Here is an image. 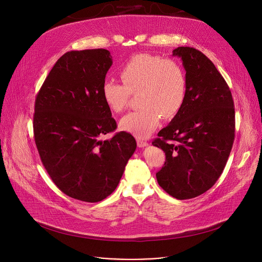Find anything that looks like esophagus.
Wrapping results in <instances>:
<instances>
[{
  "instance_id": "obj_1",
  "label": "esophagus",
  "mask_w": 262,
  "mask_h": 262,
  "mask_svg": "<svg viewBox=\"0 0 262 262\" xmlns=\"http://www.w3.org/2000/svg\"><path fill=\"white\" fill-rule=\"evenodd\" d=\"M137 144H138V146H139L140 148L145 147V146H147V145H148V143H147L146 141L142 140V139H138V140H137Z\"/></svg>"
}]
</instances>
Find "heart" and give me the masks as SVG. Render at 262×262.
Wrapping results in <instances>:
<instances>
[{"mask_svg":"<svg viewBox=\"0 0 262 262\" xmlns=\"http://www.w3.org/2000/svg\"><path fill=\"white\" fill-rule=\"evenodd\" d=\"M123 84L105 80L101 94L106 106L114 113H121L129 102L132 94H139L137 111L123 116L119 122L122 130L138 138L150 135L159 125L162 116L173 118L181 108L186 79L182 67L175 61L151 54L133 56L121 68Z\"/></svg>","mask_w":262,"mask_h":262,"instance_id":"b5f03b06","label":"heart"}]
</instances>
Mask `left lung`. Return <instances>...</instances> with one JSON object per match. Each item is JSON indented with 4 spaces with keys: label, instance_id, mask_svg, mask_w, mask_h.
Instances as JSON below:
<instances>
[{
    "label": "left lung",
    "instance_id": "obj_1",
    "mask_svg": "<svg viewBox=\"0 0 262 262\" xmlns=\"http://www.w3.org/2000/svg\"><path fill=\"white\" fill-rule=\"evenodd\" d=\"M173 56L185 70V98L152 145L166 154L157 173L160 186L184 200L205 193L221 176L234 141L235 113L227 83L204 54L180 47Z\"/></svg>",
    "mask_w": 262,
    "mask_h": 262
}]
</instances>
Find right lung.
<instances>
[{
    "mask_svg": "<svg viewBox=\"0 0 262 262\" xmlns=\"http://www.w3.org/2000/svg\"><path fill=\"white\" fill-rule=\"evenodd\" d=\"M113 64L107 50L72 51L54 65L35 100L33 128L41 162L67 196L99 202L115 191L137 143L117 127L101 87Z\"/></svg>",
    "mask_w": 262,
    "mask_h": 262,
    "instance_id": "add662e5",
    "label": "right lung"
}]
</instances>
